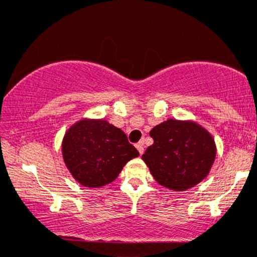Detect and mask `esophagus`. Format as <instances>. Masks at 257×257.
Here are the masks:
<instances>
[{"mask_svg": "<svg viewBox=\"0 0 257 257\" xmlns=\"http://www.w3.org/2000/svg\"><path fill=\"white\" fill-rule=\"evenodd\" d=\"M135 147L138 149V151L140 155H143L144 153V141H140V143H138L137 145H135Z\"/></svg>", "mask_w": 257, "mask_h": 257, "instance_id": "1", "label": "esophagus"}]
</instances>
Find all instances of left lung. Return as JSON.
<instances>
[{
  "mask_svg": "<svg viewBox=\"0 0 257 257\" xmlns=\"http://www.w3.org/2000/svg\"><path fill=\"white\" fill-rule=\"evenodd\" d=\"M153 145L143 155L156 181L185 191L208 176L216 156L213 137L192 120L168 119L150 132Z\"/></svg>",
  "mask_w": 257,
  "mask_h": 257,
  "instance_id": "left-lung-1",
  "label": "left lung"
}]
</instances>
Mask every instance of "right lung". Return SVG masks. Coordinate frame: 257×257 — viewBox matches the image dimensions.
I'll use <instances>...</instances> for the list:
<instances>
[{
  "label": "right lung",
  "mask_w": 257,
  "mask_h": 257,
  "mask_svg": "<svg viewBox=\"0 0 257 257\" xmlns=\"http://www.w3.org/2000/svg\"><path fill=\"white\" fill-rule=\"evenodd\" d=\"M63 157L76 181L101 187L116 180L139 152L124 132L104 119H81L63 139Z\"/></svg>",
  "instance_id": "obj_1"
}]
</instances>
